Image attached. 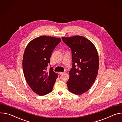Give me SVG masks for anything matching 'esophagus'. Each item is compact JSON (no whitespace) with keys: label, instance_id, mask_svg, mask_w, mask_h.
Here are the masks:
<instances>
[{"label":"esophagus","instance_id":"34e87169","mask_svg":"<svg viewBox=\"0 0 122 122\" xmlns=\"http://www.w3.org/2000/svg\"><path fill=\"white\" fill-rule=\"evenodd\" d=\"M64 73H65V72H59V74H60V75H62V74H64Z\"/></svg>","mask_w":122,"mask_h":122}]
</instances>
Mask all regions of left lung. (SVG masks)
<instances>
[{"label": "left lung", "instance_id": "8db88e82", "mask_svg": "<svg viewBox=\"0 0 122 122\" xmlns=\"http://www.w3.org/2000/svg\"><path fill=\"white\" fill-rule=\"evenodd\" d=\"M72 50V68L67 82L68 90L77 95L86 92L94 82L99 68L96 47L89 40L81 36L62 37Z\"/></svg>", "mask_w": 122, "mask_h": 122}]
</instances>
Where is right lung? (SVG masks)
Masks as SVG:
<instances>
[{
    "mask_svg": "<svg viewBox=\"0 0 122 122\" xmlns=\"http://www.w3.org/2000/svg\"><path fill=\"white\" fill-rule=\"evenodd\" d=\"M61 41L60 38L41 36L31 40L26 46L22 61L24 76L39 96L50 92L58 77L52 67L49 71L46 70L52 52Z\"/></svg>",
    "mask_w": 122,
    "mask_h": 122,
    "instance_id": "add662e5",
    "label": "right lung"
}]
</instances>
